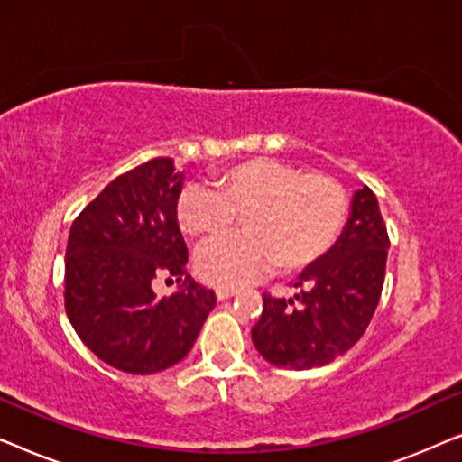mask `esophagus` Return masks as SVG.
Here are the masks:
<instances>
[{
    "label": "esophagus",
    "mask_w": 462,
    "mask_h": 462,
    "mask_svg": "<svg viewBox=\"0 0 462 462\" xmlns=\"http://www.w3.org/2000/svg\"><path fill=\"white\" fill-rule=\"evenodd\" d=\"M233 294H237V288H233V286H218L217 288V299L218 300L229 299V296H233Z\"/></svg>",
    "instance_id": "34e87169"
}]
</instances>
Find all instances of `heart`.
Listing matches in <instances>:
<instances>
[{"label":"heart","mask_w":462,"mask_h":462,"mask_svg":"<svg viewBox=\"0 0 462 462\" xmlns=\"http://www.w3.org/2000/svg\"><path fill=\"white\" fill-rule=\"evenodd\" d=\"M208 185H187L179 195L176 220L189 237L214 242L244 220L239 236L208 245L198 273L210 283L250 282L280 264L294 271L326 256L343 233L349 198L328 174H302L271 157L233 166Z\"/></svg>","instance_id":"heart-1"}]
</instances>
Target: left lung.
<instances>
[{
    "mask_svg": "<svg viewBox=\"0 0 462 462\" xmlns=\"http://www.w3.org/2000/svg\"><path fill=\"white\" fill-rule=\"evenodd\" d=\"M389 233L370 187L353 195L351 217L334 248L294 282V299L263 294L252 343L277 368H319L362 338L381 300Z\"/></svg>",
    "mask_w": 462,
    "mask_h": 462,
    "instance_id": "8db88e82",
    "label": "left lung"
}]
</instances>
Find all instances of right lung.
<instances>
[{
    "mask_svg": "<svg viewBox=\"0 0 462 462\" xmlns=\"http://www.w3.org/2000/svg\"><path fill=\"white\" fill-rule=\"evenodd\" d=\"M182 174L155 157L113 179L73 220L65 258L67 318L98 359L130 374H153L191 351L214 290L187 273L176 220ZM157 276L186 280L159 299Z\"/></svg>",
    "mask_w": 462,
    "mask_h": 462,
    "instance_id": "1",
    "label": "right lung"
}]
</instances>
